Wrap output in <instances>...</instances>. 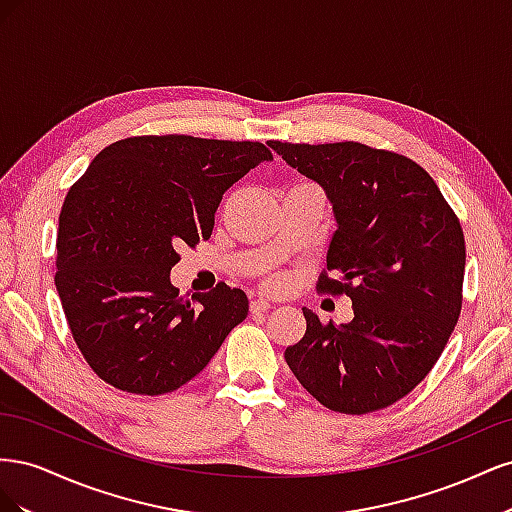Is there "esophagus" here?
I'll return each mask as SVG.
<instances>
[{
	"mask_svg": "<svg viewBox=\"0 0 512 512\" xmlns=\"http://www.w3.org/2000/svg\"><path fill=\"white\" fill-rule=\"evenodd\" d=\"M267 309H271V303L267 299H254L250 303V312L252 314H262V312H267Z\"/></svg>",
	"mask_w": 512,
	"mask_h": 512,
	"instance_id": "obj_1",
	"label": "esophagus"
}]
</instances>
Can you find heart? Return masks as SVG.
<instances>
[{"instance_id": "b5f03b06", "label": "heart", "mask_w": 512, "mask_h": 512, "mask_svg": "<svg viewBox=\"0 0 512 512\" xmlns=\"http://www.w3.org/2000/svg\"><path fill=\"white\" fill-rule=\"evenodd\" d=\"M277 284H280V280H275V277L273 280H269V286H277Z\"/></svg>"}]
</instances>
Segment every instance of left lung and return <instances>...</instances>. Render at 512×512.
Masks as SVG:
<instances>
[{
  "label": "left lung",
  "mask_w": 512,
  "mask_h": 512,
  "mask_svg": "<svg viewBox=\"0 0 512 512\" xmlns=\"http://www.w3.org/2000/svg\"><path fill=\"white\" fill-rule=\"evenodd\" d=\"M269 147L327 192L337 230L316 288L348 294L354 309L335 327L303 307L307 331L284 359L329 410L391 406L429 374L459 320L466 241L457 215L427 170L399 153L354 141Z\"/></svg>",
  "instance_id": "8db88e82"
}]
</instances>
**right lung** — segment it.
I'll return each mask as SVG.
<instances>
[{"instance_id": "1", "label": "right lung", "mask_w": 512, "mask_h": 512, "mask_svg": "<svg viewBox=\"0 0 512 512\" xmlns=\"http://www.w3.org/2000/svg\"><path fill=\"white\" fill-rule=\"evenodd\" d=\"M269 147L185 134L104 147L59 213L55 286L87 365L119 391L164 395L200 374L245 320L224 282L185 299L170 284L177 250L207 241L232 183Z\"/></svg>"}]
</instances>
